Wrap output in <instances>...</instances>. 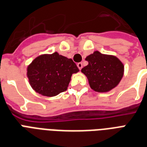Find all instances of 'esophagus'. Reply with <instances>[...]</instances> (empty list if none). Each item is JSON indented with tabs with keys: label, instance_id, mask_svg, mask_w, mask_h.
Wrapping results in <instances>:
<instances>
[{
	"label": "esophagus",
	"instance_id": "1",
	"mask_svg": "<svg viewBox=\"0 0 147 147\" xmlns=\"http://www.w3.org/2000/svg\"><path fill=\"white\" fill-rule=\"evenodd\" d=\"M77 67L79 68V70H81L82 67H83V63H77Z\"/></svg>",
	"mask_w": 147,
	"mask_h": 147
}]
</instances>
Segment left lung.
Here are the masks:
<instances>
[{
	"label": "left lung",
	"instance_id": "obj_1",
	"mask_svg": "<svg viewBox=\"0 0 147 147\" xmlns=\"http://www.w3.org/2000/svg\"><path fill=\"white\" fill-rule=\"evenodd\" d=\"M88 65L82 68L90 86L96 92H107L120 83L123 75V64L114 56L95 51L87 56Z\"/></svg>",
	"mask_w": 147,
	"mask_h": 147
}]
</instances>
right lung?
I'll return each instance as SVG.
<instances>
[{
  "instance_id": "right-lung-1",
  "label": "right lung",
  "mask_w": 147,
  "mask_h": 147,
  "mask_svg": "<svg viewBox=\"0 0 147 147\" xmlns=\"http://www.w3.org/2000/svg\"><path fill=\"white\" fill-rule=\"evenodd\" d=\"M78 71L72 59L55 52L34 59L27 67V77L37 93L53 96L67 90L71 76Z\"/></svg>"
}]
</instances>
